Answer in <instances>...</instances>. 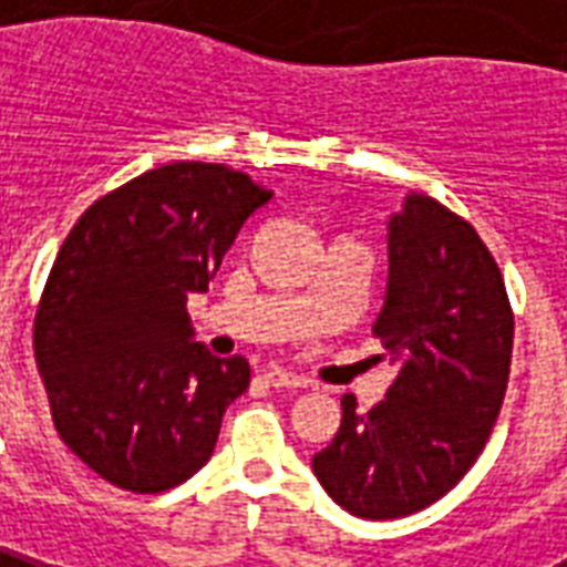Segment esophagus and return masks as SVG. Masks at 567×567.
<instances>
[{"label":"esophagus","mask_w":567,"mask_h":567,"mask_svg":"<svg viewBox=\"0 0 567 567\" xmlns=\"http://www.w3.org/2000/svg\"><path fill=\"white\" fill-rule=\"evenodd\" d=\"M262 380H266L268 386H278V390H305L308 386V380L299 378V374H292V371L287 369H268L266 374H262Z\"/></svg>","instance_id":"34e87169"}]
</instances>
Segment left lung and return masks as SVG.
I'll use <instances>...</instances> for the list:
<instances>
[{
  "mask_svg": "<svg viewBox=\"0 0 567 567\" xmlns=\"http://www.w3.org/2000/svg\"><path fill=\"white\" fill-rule=\"evenodd\" d=\"M390 275L374 334L399 374L369 414L341 399V429L313 474L362 519L416 514L456 486L502 411L514 313L502 271L468 220L432 196L390 217Z\"/></svg>",
  "mask_w": 567,
  "mask_h": 567,
  "instance_id": "obj_1",
  "label": "left lung"
}]
</instances>
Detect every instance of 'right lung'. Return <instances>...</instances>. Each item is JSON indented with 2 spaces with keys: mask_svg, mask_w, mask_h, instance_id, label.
Masks as SVG:
<instances>
[{
  "mask_svg": "<svg viewBox=\"0 0 567 567\" xmlns=\"http://www.w3.org/2000/svg\"><path fill=\"white\" fill-rule=\"evenodd\" d=\"M271 196L229 165L168 163L93 202L60 247L35 362L63 444L120 489L189 481L247 390V359L198 344L187 299Z\"/></svg>",
  "mask_w": 567,
  "mask_h": 567,
  "instance_id": "add662e5",
  "label": "right lung"
}]
</instances>
